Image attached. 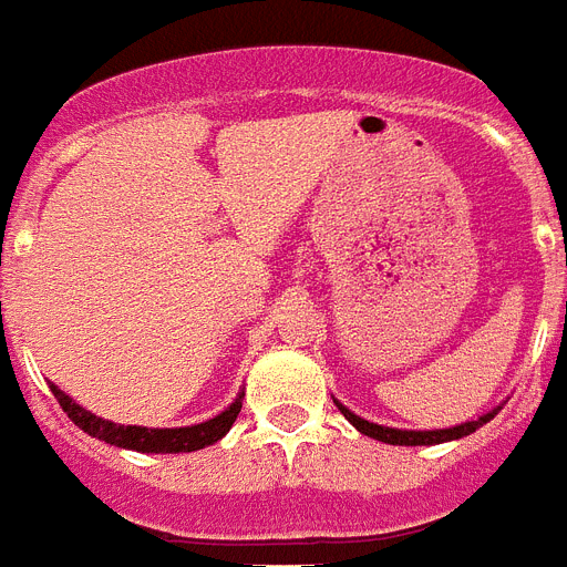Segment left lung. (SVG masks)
Here are the masks:
<instances>
[{"label":"left lung","mask_w":567,"mask_h":567,"mask_svg":"<svg viewBox=\"0 0 567 567\" xmlns=\"http://www.w3.org/2000/svg\"><path fill=\"white\" fill-rule=\"evenodd\" d=\"M334 403L357 432H363V435L374 437V441H383V444H394V446H432V444H446V441H458V437L470 435V432H475L487 421H493V417L498 415V409H502V406L489 409V412L478 415L475 421L458 423V426H446V430H394V426H383V423H372V421H365V417L354 415V412H351L349 406H342L340 401Z\"/></svg>","instance_id":"1"}]
</instances>
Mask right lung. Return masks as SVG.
Returning <instances> with one entry per match:
<instances>
[{
  "instance_id": "1",
  "label": "right lung",
  "mask_w": 567,
  "mask_h": 567,
  "mask_svg": "<svg viewBox=\"0 0 567 567\" xmlns=\"http://www.w3.org/2000/svg\"><path fill=\"white\" fill-rule=\"evenodd\" d=\"M51 392L60 401L65 415L78 423L80 430L89 432L92 437H100L112 446H121V450H135V453H195V450H204V446L216 444L230 432V426L236 423L241 412V398L245 392L236 394V401L218 412L216 417L204 423H193V426H175V430H150V426H123V423L103 421L94 412L80 406L78 401H71L69 394L60 386L51 383Z\"/></svg>"
}]
</instances>
